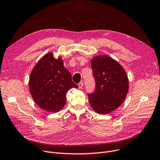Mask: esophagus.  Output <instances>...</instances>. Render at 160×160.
I'll use <instances>...</instances> for the list:
<instances>
[{
  "mask_svg": "<svg viewBox=\"0 0 160 160\" xmlns=\"http://www.w3.org/2000/svg\"><path fill=\"white\" fill-rule=\"evenodd\" d=\"M83 86V82H80V83H78V88H79V89H82Z\"/></svg>",
  "mask_w": 160,
  "mask_h": 160,
  "instance_id": "esophagus-1",
  "label": "esophagus"
}]
</instances>
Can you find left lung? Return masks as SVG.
I'll return each mask as SVG.
<instances>
[{"instance_id":"8db88e82","label":"left lung","mask_w":160,"mask_h":160,"mask_svg":"<svg viewBox=\"0 0 160 160\" xmlns=\"http://www.w3.org/2000/svg\"><path fill=\"white\" fill-rule=\"evenodd\" d=\"M96 89L89 95L91 108L97 113L108 114L119 107L129 89L128 76L123 67L107 55L91 59Z\"/></svg>"}]
</instances>
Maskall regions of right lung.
I'll return each mask as SVG.
<instances>
[{
    "label": "right lung",
    "mask_w": 160,
    "mask_h": 160,
    "mask_svg": "<svg viewBox=\"0 0 160 160\" xmlns=\"http://www.w3.org/2000/svg\"><path fill=\"white\" fill-rule=\"evenodd\" d=\"M28 83L30 94L37 105L52 113L60 111L65 106L68 90L78 88L72 81L70 72L63 66L62 58H54L52 52L43 56L36 63Z\"/></svg>",
    "instance_id": "obj_1"
}]
</instances>
